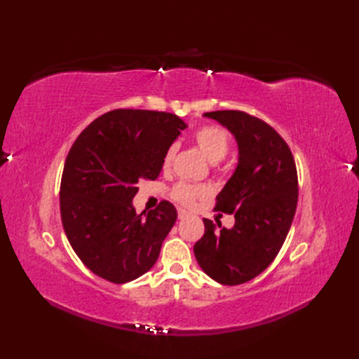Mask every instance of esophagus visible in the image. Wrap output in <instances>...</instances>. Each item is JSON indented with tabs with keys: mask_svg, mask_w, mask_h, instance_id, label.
Instances as JSON below:
<instances>
[{
	"mask_svg": "<svg viewBox=\"0 0 359 359\" xmlns=\"http://www.w3.org/2000/svg\"><path fill=\"white\" fill-rule=\"evenodd\" d=\"M188 216H189V212H188V211L179 208V219H185V217H188Z\"/></svg>",
	"mask_w": 359,
	"mask_h": 359,
	"instance_id": "obj_1",
	"label": "esophagus"
}]
</instances>
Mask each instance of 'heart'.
<instances>
[{
    "label": "heart",
    "mask_w": 359,
    "mask_h": 359,
    "mask_svg": "<svg viewBox=\"0 0 359 359\" xmlns=\"http://www.w3.org/2000/svg\"><path fill=\"white\" fill-rule=\"evenodd\" d=\"M194 143L211 163L220 162V160L228 154V149H230V137H228V133L225 129L220 126H203L201 129H197L194 133ZM177 143H172L171 147H168L162 158L163 170H170L174 162V157L177 154ZM205 193H207V189L201 185L179 182V184L172 188L171 194L175 202L185 205V207H191V205H194L196 199H199Z\"/></svg>",
    "instance_id": "1"
}]
</instances>
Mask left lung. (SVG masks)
Segmentation results:
<instances>
[{"label": "left lung", "instance_id": "obj_1", "mask_svg": "<svg viewBox=\"0 0 359 359\" xmlns=\"http://www.w3.org/2000/svg\"><path fill=\"white\" fill-rule=\"evenodd\" d=\"M238 142V166L216 197V210L233 215L234 226L203 219L205 234L194 243L201 269L224 285L261 274L284 243L297 205V174L285 140L242 111L205 112Z\"/></svg>", "mask_w": 359, "mask_h": 359}]
</instances>
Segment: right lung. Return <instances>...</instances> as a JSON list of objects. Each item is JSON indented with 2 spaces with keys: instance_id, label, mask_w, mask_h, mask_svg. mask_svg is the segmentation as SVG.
<instances>
[{
  "instance_id": "add662e5",
  "label": "right lung",
  "mask_w": 359,
  "mask_h": 359,
  "mask_svg": "<svg viewBox=\"0 0 359 359\" xmlns=\"http://www.w3.org/2000/svg\"><path fill=\"white\" fill-rule=\"evenodd\" d=\"M188 125L174 114L116 109L95 118L66 157L60 211L71 247L88 269L114 284L152 269L177 219L174 205L137 215L143 179L156 180L168 147Z\"/></svg>"
}]
</instances>
